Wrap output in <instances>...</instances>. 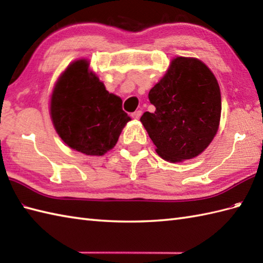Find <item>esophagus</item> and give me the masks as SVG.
<instances>
[{
  "mask_svg": "<svg viewBox=\"0 0 263 263\" xmlns=\"http://www.w3.org/2000/svg\"><path fill=\"white\" fill-rule=\"evenodd\" d=\"M141 115H142V110H136L135 113H132V117H133V119H136V120L140 119Z\"/></svg>",
  "mask_w": 263,
  "mask_h": 263,
  "instance_id": "1",
  "label": "esophagus"
}]
</instances>
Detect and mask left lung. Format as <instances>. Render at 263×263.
I'll return each mask as SVG.
<instances>
[{"mask_svg":"<svg viewBox=\"0 0 263 263\" xmlns=\"http://www.w3.org/2000/svg\"><path fill=\"white\" fill-rule=\"evenodd\" d=\"M148 97L156 110L143 113L140 121L161 158L172 163L192 159L209 146L219 126L221 96L204 63L173 59Z\"/></svg>","mask_w":263,"mask_h":263,"instance_id":"left-lung-1","label":"left lung"}]
</instances>
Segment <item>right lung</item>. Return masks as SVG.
Here are the masks:
<instances>
[{
	"mask_svg": "<svg viewBox=\"0 0 263 263\" xmlns=\"http://www.w3.org/2000/svg\"><path fill=\"white\" fill-rule=\"evenodd\" d=\"M51 117L60 138L89 156H103L114 148L131 121L122 109V99L106 90L87 60L74 61L59 78L51 97Z\"/></svg>",
	"mask_w": 263,
	"mask_h": 263,
	"instance_id": "1",
	"label": "right lung"
}]
</instances>
